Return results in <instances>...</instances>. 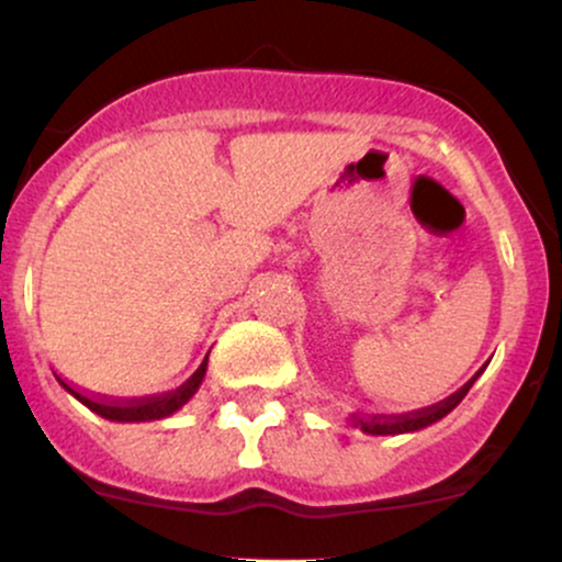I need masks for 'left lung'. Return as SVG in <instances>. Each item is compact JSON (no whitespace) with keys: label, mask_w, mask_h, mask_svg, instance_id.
<instances>
[{"label":"left lung","mask_w":562,"mask_h":562,"mask_svg":"<svg viewBox=\"0 0 562 562\" xmlns=\"http://www.w3.org/2000/svg\"><path fill=\"white\" fill-rule=\"evenodd\" d=\"M470 385L473 383H465L460 391L451 393L449 398H443V402H438L434 406H425V409H417V412H409V415H380V417H359L353 415V428L364 430V434L370 436H398V434H415V430H423L428 428V425H434L441 420V417H447L451 409H454L457 404L465 398V393L470 391Z\"/></svg>","instance_id":"8db88e82"}]
</instances>
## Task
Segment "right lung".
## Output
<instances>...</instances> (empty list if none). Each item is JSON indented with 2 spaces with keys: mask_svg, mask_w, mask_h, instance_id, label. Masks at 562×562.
Returning a JSON list of instances; mask_svg holds the SVG:
<instances>
[{
  "mask_svg": "<svg viewBox=\"0 0 562 562\" xmlns=\"http://www.w3.org/2000/svg\"><path fill=\"white\" fill-rule=\"evenodd\" d=\"M205 367H209V357H205V362L198 367L195 375H192L190 380H184V383L179 385L177 391L160 393V396L128 398V402H102V398L97 402V398H89L76 389H70V385L63 383V380H60V385L70 393V396L79 398L83 406H89L94 415L105 417V420H113V423H147V420H164V417H169L177 409H182V406L190 402L192 396H195L200 383H203Z\"/></svg>",
  "mask_w": 562,
  "mask_h": 562,
  "instance_id": "right-lung-1",
  "label": "right lung"
}]
</instances>
